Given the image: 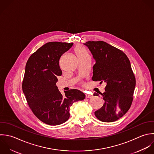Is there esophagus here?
Listing matches in <instances>:
<instances>
[{"label":"esophagus","instance_id":"34e87169","mask_svg":"<svg viewBox=\"0 0 154 154\" xmlns=\"http://www.w3.org/2000/svg\"><path fill=\"white\" fill-rule=\"evenodd\" d=\"M92 97V95H90V94H86V98H91Z\"/></svg>","mask_w":154,"mask_h":154}]
</instances>
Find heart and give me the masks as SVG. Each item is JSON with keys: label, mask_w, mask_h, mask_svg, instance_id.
Listing matches in <instances>:
<instances>
[{"label": "heart", "mask_w": 154, "mask_h": 154, "mask_svg": "<svg viewBox=\"0 0 154 154\" xmlns=\"http://www.w3.org/2000/svg\"><path fill=\"white\" fill-rule=\"evenodd\" d=\"M75 52L78 57H82V56H86V55L88 54L86 49L85 48H83V47L80 46V45H79V46L75 47Z\"/></svg>", "instance_id": "obj_1"}]
</instances>
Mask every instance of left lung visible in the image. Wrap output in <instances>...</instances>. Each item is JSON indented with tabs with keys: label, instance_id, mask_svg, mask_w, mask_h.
<instances>
[{
	"label": "left lung",
	"instance_id": "1",
	"mask_svg": "<svg viewBox=\"0 0 154 154\" xmlns=\"http://www.w3.org/2000/svg\"><path fill=\"white\" fill-rule=\"evenodd\" d=\"M84 44L96 62L92 80L106 83L105 92L101 94L104 105L95 115L102 122H115L128 111L133 100L136 78L130 60L122 51L106 42L88 41Z\"/></svg>",
	"mask_w": 154,
	"mask_h": 154
}]
</instances>
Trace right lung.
<instances>
[{
  "mask_svg": "<svg viewBox=\"0 0 154 154\" xmlns=\"http://www.w3.org/2000/svg\"><path fill=\"white\" fill-rule=\"evenodd\" d=\"M73 43L49 42L39 48L29 58L25 68L22 89L33 114L42 122L58 125L69 118V107L85 95L79 90H58L57 76L62 75L59 66L61 56Z\"/></svg>",
  "mask_w": 154,
  "mask_h": 154,
  "instance_id": "obj_1",
  "label": "right lung"
}]
</instances>
